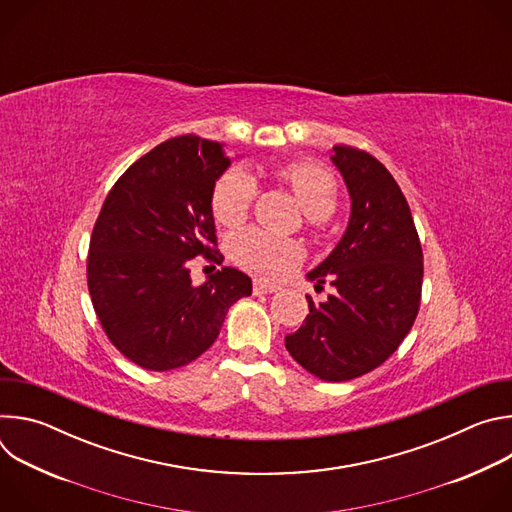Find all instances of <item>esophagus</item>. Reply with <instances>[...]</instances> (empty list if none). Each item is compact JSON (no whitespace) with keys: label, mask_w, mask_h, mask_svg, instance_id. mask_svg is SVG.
I'll return each mask as SVG.
<instances>
[{"label":"esophagus","mask_w":512,"mask_h":512,"mask_svg":"<svg viewBox=\"0 0 512 512\" xmlns=\"http://www.w3.org/2000/svg\"><path fill=\"white\" fill-rule=\"evenodd\" d=\"M275 291H279V285L275 283H269L265 279H255L253 281V294L255 296H261V294H275Z\"/></svg>","instance_id":"esophagus-1"}]
</instances>
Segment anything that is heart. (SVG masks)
Segmentation results:
<instances>
[{
	"label": "heart",
	"instance_id": "b5f03b06",
	"mask_svg": "<svg viewBox=\"0 0 512 512\" xmlns=\"http://www.w3.org/2000/svg\"><path fill=\"white\" fill-rule=\"evenodd\" d=\"M275 176L294 190L314 223L326 221L334 212L338 188L332 174L322 166L312 162H289L277 168ZM253 196V178L239 168L227 170L212 188L210 206L214 221L225 227L241 225L249 214ZM233 259L255 275L277 279L300 263L302 247L294 239L277 237L261 229H247L233 239Z\"/></svg>",
	"mask_w": 512,
	"mask_h": 512
}]
</instances>
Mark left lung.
Wrapping results in <instances>:
<instances>
[{
  "instance_id": "left-lung-1",
  "label": "left lung",
  "mask_w": 512,
  "mask_h": 512,
  "mask_svg": "<svg viewBox=\"0 0 512 512\" xmlns=\"http://www.w3.org/2000/svg\"><path fill=\"white\" fill-rule=\"evenodd\" d=\"M350 194V221L336 249L308 273L334 285L285 348L314 377L350 381L383 364L409 334L421 302L423 251L409 204L391 172L369 152L334 145Z\"/></svg>"
}]
</instances>
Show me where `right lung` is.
<instances>
[{"mask_svg":"<svg viewBox=\"0 0 512 512\" xmlns=\"http://www.w3.org/2000/svg\"><path fill=\"white\" fill-rule=\"evenodd\" d=\"M231 160L223 143L172 137L131 164L109 190L93 227L87 283L111 344L148 371H172L216 340L229 308L251 296L235 267L202 285L190 263H223L210 196Z\"/></svg>","mask_w":512,"mask_h":512,"instance_id":"obj_1","label":"right lung"}]
</instances>
